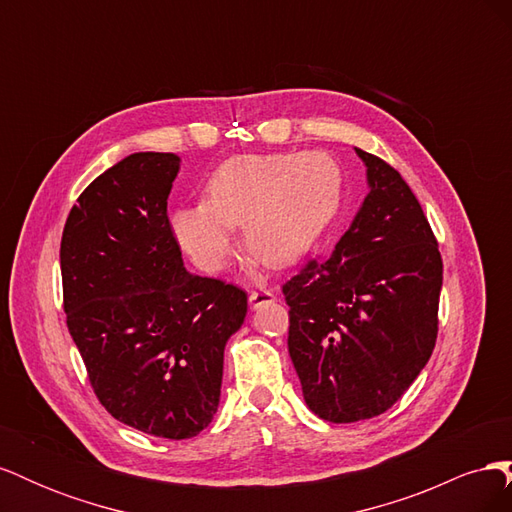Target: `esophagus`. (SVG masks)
Instances as JSON below:
<instances>
[{
  "instance_id": "34e87169",
  "label": "esophagus",
  "mask_w": 512,
  "mask_h": 512,
  "mask_svg": "<svg viewBox=\"0 0 512 512\" xmlns=\"http://www.w3.org/2000/svg\"><path fill=\"white\" fill-rule=\"evenodd\" d=\"M275 301V294L271 290H254L250 292V307L258 309L260 305H267Z\"/></svg>"
}]
</instances>
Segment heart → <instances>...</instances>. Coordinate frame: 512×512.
I'll use <instances>...</instances> for the list:
<instances>
[{
  "mask_svg": "<svg viewBox=\"0 0 512 512\" xmlns=\"http://www.w3.org/2000/svg\"><path fill=\"white\" fill-rule=\"evenodd\" d=\"M344 177L327 151L239 156L207 183L205 203L173 215L183 252L218 271L230 254V230L243 228L245 250L271 267L301 260L342 203Z\"/></svg>",
  "mask_w": 512,
  "mask_h": 512,
  "instance_id": "b5f03b06",
  "label": "heart"
}]
</instances>
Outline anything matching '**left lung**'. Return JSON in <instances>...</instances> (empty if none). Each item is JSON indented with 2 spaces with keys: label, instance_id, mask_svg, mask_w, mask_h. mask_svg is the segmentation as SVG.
<instances>
[{
  "label": "left lung",
  "instance_id": "obj_1",
  "mask_svg": "<svg viewBox=\"0 0 512 512\" xmlns=\"http://www.w3.org/2000/svg\"><path fill=\"white\" fill-rule=\"evenodd\" d=\"M369 194L333 254L282 286L288 352L307 408L329 423L389 410L438 337L442 258L425 213L393 166L356 149Z\"/></svg>",
  "mask_w": 512,
  "mask_h": 512
}]
</instances>
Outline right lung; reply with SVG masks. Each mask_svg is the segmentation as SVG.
I'll use <instances>...</instances> for the list:
<instances>
[{"mask_svg": "<svg viewBox=\"0 0 512 512\" xmlns=\"http://www.w3.org/2000/svg\"><path fill=\"white\" fill-rule=\"evenodd\" d=\"M175 153L141 151L91 181L61 237L68 331L100 404L149 436L185 440L218 410L224 348L247 294L183 267L166 200Z\"/></svg>", "mask_w": 512, "mask_h": 512, "instance_id": "add662e5", "label": "right lung"}]
</instances>
